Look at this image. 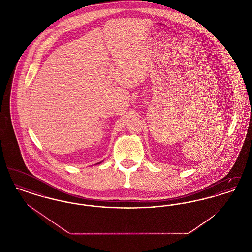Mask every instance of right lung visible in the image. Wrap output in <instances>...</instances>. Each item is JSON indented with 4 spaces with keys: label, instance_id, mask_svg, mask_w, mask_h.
Wrapping results in <instances>:
<instances>
[{
    "label": "right lung",
    "instance_id": "right-lung-1",
    "mask_svg": "<svg viewBox=\"0 0 252 252\" xmlns=\"http://www.w3.org/2000/svg\"><path fill=\"white\" fill-rule=\"evenodd\" d=\"M99 163H101V162H99Z\"/></svg>",
    "mask_w": 252,
    "mask_h": 252
}]
</instances>
